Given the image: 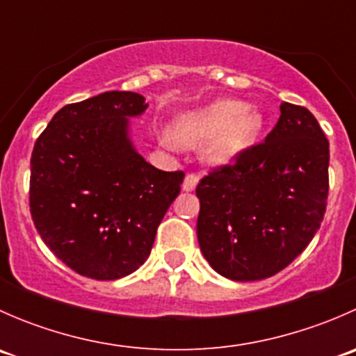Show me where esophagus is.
<instances>
[{
    "mask_svg": "<svg viewBox=\"0 0 356 356\" xmlns=\"http://www.w3.org/2000/svg\"><path fill=\"white\" fill-rule=\"evenodd\" d=\"M198 181H200V177L196 174H188L186 175V179H184V184H182V189H184V191H195L196 189V184H198Z\"/></svg>",
    "mask_w": 356,
    "mask_h": 356,
    "instance_id": "34e87169",
    "label": "esophagus"
}]
</instances>
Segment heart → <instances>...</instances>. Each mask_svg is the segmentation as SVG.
<instances>
[{"label": "heart", "instance_id": "obj_1", "mask_svg": "<svg viewBox=\"0 0 356 356\" xmlns=\"http://www.w3.org/2000/svg\"><path fill=\"white\" fill-rule=\"evenodd\" d=\"M264 129V117L246 103L222 99L175 118L172 138L186 148L210 141L204 156L211 165H229L246 152Z\"/></svg>", "mask_w": 356, "mask_h": 356}]
</instances>
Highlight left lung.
Wrapping results in <instances>:
<instances>
[{
    "label": "left lung",
    "mask_w": 356,
    "mask_h": 356,
    "mask_svg": "<svg viewBox=\"0 0 356 356\" xmlns=\"http://www.w3.org/2000/svg\"><path fill=\"white\" fill-rule=\"evenodd\" d=\"M329 193V141L305 106L282 103L264 143L196 186L203 257L224 277L258 281L286 268L314 239Z\"/></svg>",
    "instance_id": "1"
}]
</instances>
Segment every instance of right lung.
<instances>
[{"label": "right lung", "mask_w": 356, "mask_h": 356, "mask_svg": "<svg viewBox=\"0 0 356 356\" xmlns=\"http://www.w3.org/2000/svg\"><path fill=\"white\" fill-rule=\"evenodd\" d=\"M141 95L108 91L55 113L31 156L29 204L46 246L77 274L115 281L149 257L184 172L149 165L129 139Z\"/></svg>", "instance_id": "1"}]
</instances>
